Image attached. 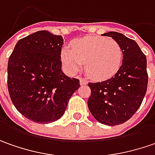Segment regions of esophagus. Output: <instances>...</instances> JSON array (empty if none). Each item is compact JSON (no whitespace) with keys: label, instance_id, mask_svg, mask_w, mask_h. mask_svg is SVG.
I'll use <instances>...</instances> for the list:
<instances>
[{"label":"esophagus","instance_id":"esophagus-1","mask_svg":"<svg viewBox=\"0 0 155 155\" xmlns=\"http://www.w3.org/2000/svg\"><path fill=\"white\" fill-rule=\"evenodd\" d=\"M80 84L81 85H86V84H87V81L86 79H84V78H81L80 80Z\"/></svg>","mask_w":155,"mask_h":155}]
</instances>
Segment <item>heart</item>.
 Listing matches in <instances>:
<instances>
[{
    "label": "heart",
    "instance_id": "heart-1",
    "mask_svg": "<svg viewBox=\"0 0 155 155\" xmlns=\"http://www.w3.org/2000/svg\"><path fill=\"white\" fill-rule=\"evenodd\" d=\"M72 48L61 50V59L68 72L74 74L86 63L87 74L95 80H104L118 71L123 51L117 42L103 37H88L75 40Z\"/></svg>",
    "mask_w": 155,
    "mask_h": 155
}]
</instances>
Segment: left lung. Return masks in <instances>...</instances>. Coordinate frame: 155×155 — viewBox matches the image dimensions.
I'll return each mask as SVG.
<instances>
[{
	"label": "left lung",
	"mask_w": 155,
	"mask_h": 155,
	"mask_svg": "<svg viewBox=\"0 0 155 155\" xmlns=\"http://www.w3.org/2000/svg\"><path fill=\"white\" fill-rule=\"evenodd\" d=\"M119 44L123 61L114 76L89 82L88 109L99 123L114 126L128 121L142 103L147 87V58L133 39L116 31L104 33Z\"/></svg>",
	"instance_id": "8db88e82"
}]
</instances>
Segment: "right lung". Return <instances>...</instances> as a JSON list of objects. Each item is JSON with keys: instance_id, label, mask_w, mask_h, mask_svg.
<instances>
[{"instance_id": "add662e5", "label": "right lung", "mask_w": 155, "mask_h": 155, "mask_svg": "<svg viewBox=\"0 0 155 155\" xmlns=\"http://www.w3.org/2000/svg\"><path fill=\"white\" fill-rule=\"evenodd\" d=\"M61 36L39 31L18 41L9 56L8 88L15 108L39 124L58 120L80 81L61 71Z\"/></svg>"}]
</instances>
